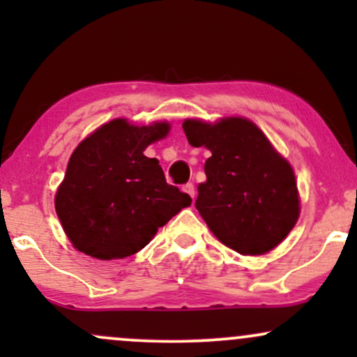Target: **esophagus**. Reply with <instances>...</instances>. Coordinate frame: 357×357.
<instances>
[{
  "label": "esophagus",
  "mask_w": 357,
  "mask_h": 357,
  "mask_svg": "<svg viewBox=\"0 0 357 357\" xmlns=\"http://www.w3.org/2000/svg\"><path fill=\"white\" fill-rule=\"evenodd\" d=\"M183 191H184V192H188V195H190L191 198H192V202H195V198H196V191H195V186H192V184H184V186H183Z\"/></svg>",
  "instance_id": "34e87169"
}]
</instances>
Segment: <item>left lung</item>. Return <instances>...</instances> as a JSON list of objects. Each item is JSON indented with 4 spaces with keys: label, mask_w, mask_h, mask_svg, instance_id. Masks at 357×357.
Returning <instances> with one entry per match:
<instances>
[{
    "label": "left lung",
    "mask_w": 357,
    "mask_h": 357,
    "mask_svg": "<svg viewBox=\"0 0 357 357\" xmlns=\"http://www.w3.org/2000/svg\"><path fill=\"white\" fill-rule=\"evenodd\" d=\"M183 130L192 147L211 153L196 210L213 235L240 255H264L278 247L301 215L292 165L247 117L184 119Z\"/></svg>",
    "instance_id": "1"
}]
</instances>
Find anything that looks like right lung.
<instances>
[{"label": "right lung", "instance_id": "1", "mask_svg": "<svg viewBox=\"0 0 357 357\" xmlns=\"http://www.w3.org/2000/svg\"><path fill=\"white\" fill-rule=\"evenodd\" d=\"M167 121L136 126L124 117L97 127L75 147L55 195V210L73 248L99 260L137 253L191 204L166 183L147 146L165 139Z\"/></svg>", "mask_w": 357, "mask_h": 357}]
</instances>
